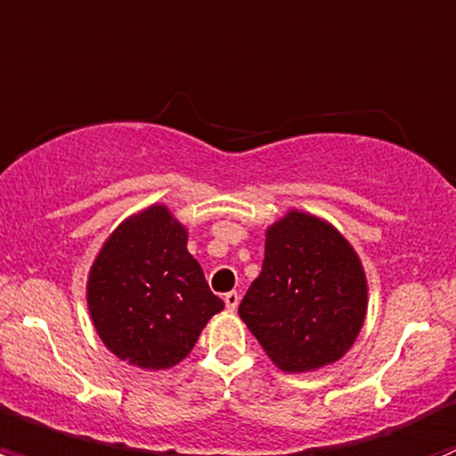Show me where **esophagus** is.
I'll return each mask as SVG.
<instances>
[{
	"label": "esophagus",
	"mask_w": 456,
	"mask_h": 456,
	"mask_svg": "<svg viewBox=\"0 0 456 456\" xmlns=\"http://www.w3.org/2000/svg\"><path fill=\"white\" fill-rule=\"evenodd\" d=\"M224 306H227V311H236L238 309V302H240V296H238L236 291H229L224 293Z\"/></svg>",
	"instance_id": "esophagus-1"
}]
</instances>
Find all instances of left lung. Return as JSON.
Masks as SVG:
<instances>
[{"label":"left lung","mask_w":456,"mask_h":456,"mask_svg":"<svg viewBox=\"0 0 456 456\" xmlns=\"http://www.w3.org/2000/svg\"><path fill=\"white\" fill-rule=\"evenodd\" d=\"M366 311L364 265L338 227L302 209L266 227L262 271L238 314L280 370L311 372L342 360Z\"/></svg>","instance_id":"8db88e82"}]
</instances>
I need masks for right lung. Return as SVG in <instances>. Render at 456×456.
Here are the masks:
<instances>
[{"instance_id":"obj_1","label":"right lung","mask_w":456,"mask_h":456,"mask_svg":"<svg viewBox=\"0 0 456 456\" xmlns=\"http://www.w3.org/2000/svg\"><path fill=\"white\" fill-rule=\"evenodd\" d=\"M86 300L112 355L142 370L181 364L224 309L187 251V227L165 202L127 216L87 271Z\"/></svg>"}]
</instances>
